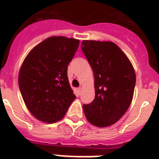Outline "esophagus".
<instances>
[{"instance_id": "34e87169", "label": "esophagus", "mask_w": 159, "mask_h": 159, "mask_svg": "<svg viewBox=\"0 0 159 159\" xmlns=\"http://www.w3.org/2000/svg\"><path fill=\"white\" fill-rule=\"evenodd\" d=\"M82 91V87H79L78 89H77V92H78V94H81Z\"/></svg>"}]
</instances>
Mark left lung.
<instances>
[{
    "label": "left lung",
    "mask_w": 159,
    "mask_h": 159,
    "mask_svg": "<svg viewBox=\"0 0 159 159\" xmlns=\"http://www.w3.org/2000/svg\"><path fill=\"white\" fill-rule=\"evenodd\" d=\"M82 50L94 72L95 90L93 102L82 107L84 114L91 125L108 127L131 104L135 71L127 56L111 41L83 40Z\"/></svg>",
    "instance_id": "obj_1"
}]
</instances>
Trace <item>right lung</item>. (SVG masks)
I'll return each mask as SVG.
<instances>
[{
  "instance_id": "1",
  "label": "right lung",
  "mask_w": 159,
  "mask_h": 159,
  "mask_svg": "<svg viewBox=\"0 0 159 159\" xmlns=\"http://www.w3.org/2000/svg\"><path fill=\"white\" fill-rule=\"evenodd\" d=\"M78 39L52 36L32 48L18 73L23 101L37 120L52 124L64 118L76 98L67 76Z\"/></svg>"
}]
</instances>
